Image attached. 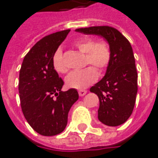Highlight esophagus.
I'll use <instances>...</instances> for the list:
<instances>
[{"instance_id": "esophagus-1", "label": "esophagus", "mask_w": 158, "mask_h": 158, "mask_svg": "<svg viewBox=\"0 0 158 158\" xmlns=\"http://www.w3.org/2000/svg\"><path fill=\"white\" fill-rule=\"evenodd\" d=\"M86 93H87V91H86V90H79V96H84Z\"/></svg>"}]
</instances>
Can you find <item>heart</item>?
<instances>
[{
  "label": "heart",
  "mask_w": 158,
  "mask_h": 158,
  "mask_svg": "<svg viewBox=\"0 0 158 158\" xmlns=\"http://www.w3.org/2000/svg\"><path fill=\"white\" fill-rule=\"evenodd\" d=\"M74 47L86 55L85 64L88 66L81 71H74L65 78V83L71 88L83 90L94 84L98 79V72L105 71L111 61V49L105 40H95L91 37L82 38L74 42ZM53 67L59 73H65L67 68L63 60V52L57 49L52 58Z\"/></svg>",
  "instance_id": "heart-1"
}]
</instances>
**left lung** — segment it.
<instances>
[{
	"label": "left lung",
	"instance_id": "1",
	"mask_svg": "<svg viewBox=\"0 0 158 158\" xmlns=\"http://www.w3.org/2000/svg\"><path fill=\"white\" fill-rule=\"evenodd\" d=\"M76 31L102 36L110 44V65L105 76L90 88V92L99 97L98 119L109 127L120 126L133 113L138 91V74L132 46L119 31L110 26L79 28Z\"/></svg>",
	"mask_w": 158,
	"mask_h": 158
}]
</instances>
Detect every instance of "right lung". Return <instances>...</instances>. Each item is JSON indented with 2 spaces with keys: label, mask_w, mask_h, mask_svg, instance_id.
Segmentation results:
<instances>
[{
  "label": "right lung",
  "mask_w": 158,
  "mask_h": 158,
  "mask_svg": "<svg viewBox=\"0 0 158 158\" xmlns=\"http://www.w3.org/2000/svg\"><path fill=\"white\" fill-rule=\"evenodd\" d=\"M71 30L45 36L24 56L19 72L21 109L31 128L44 136L65 129L68 113L79 99L75 88L61 91L64 81L54 69L52 58Z\"/></svg>",
  "instance_id": "1"
}]
</instances>
